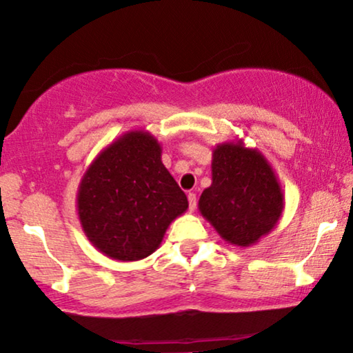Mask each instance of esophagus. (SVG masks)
I'll return each mask as SVG.
<instances>
[{
    "label": "esophagus",
    "instance_id": "obj_1",
    "mask_svg": "<svg viewBox=\"0 0 353 353\" xmlns=\"http://www.w3.org/2000/svg\"><path fill=\"white\" fill-rule=\"evenodd\" d=\"M188 203H190V211L193 212L194 210H196V203H198L196 194H194V193H190V194H188Z\"/></svg>",
    "mask_w": 353,
    "mask_h": 353
}]
</instances>
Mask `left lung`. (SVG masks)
Instances as JSON below:
<instances>
[{"instance_id": "1", "label": "left lung", "mask_w": 353, "mask_h": 353, "mask_svg": "<svg viewBox=\"0 0 353 353\" xmlns=\"http://www.w3.org/2000/svg\"><path fill=\"white\" fill-rule=\"evenodd\" d=\"M212 183L199 196V212L225 242L250 247L272 232L285 198L275 170L242 139L212 150Z\"/></svg>"}]
</instances>
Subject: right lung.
Here are the masks:
<instances>
[{"label":"right lung","instance_id":"add662e5","mask_svg":"<svg viewBox=\"0 0 353 353\" xmlns=\"http://www.w3.org/2000/svg\"><path fill=\"white\" fill-rule=\"evenodd\" d=\"M188 210L147 130H129L97 155L77 193L85 236L103 255L136 262L159 249L168 225Z\"/></svg>","mask_w":353,"mask_h":353}]
</instances>
